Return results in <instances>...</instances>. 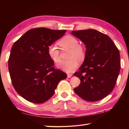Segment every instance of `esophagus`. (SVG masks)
<instances>
[{"label":"esophagus","instance_id":"obj_1","mask_svg":"<svg viewBox=\"0 0 129 129\" xmlns=\"http://www.w3.org/2000/svg\"><path fill=\"white\" fill-rule=\"evenodd\" d=\"M72 76H73V75L72 74H67V76H68V78H71Z\"/></svg>","mask_w":129,"mask_h":129}]
</instances>
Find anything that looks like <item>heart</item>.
I'll return each mask as SVG.
<instances>
[{
	"instance_id": "1",
	"label": "heart",
	"mask_w": 129,
	"mask_h": 129,
	"mask_svg": "<svg viewBox=\"0 0 129 129\" xmlns=\"http://www.w3.org/2000/svg\"><path fill=\"white\" fill-rule=\"evenodd\" d=\"M58 44L62 49H70L69 59L62 60L57 64V67L66 73H72L79 67V60L82 61L85 56L84 49L79 45V42L71 35H67L60 40ZM48 53L50 58L55 62H58L60 60V52L55 45H51L48 48Z\"/></svg>"
}]
</instances>
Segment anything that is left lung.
I'll list each match as a JSON object with an SVG mask.
<instances>
[{
	"label": "left lung",
	"mask_w": 129,
	"mask_h": 129,
	"mask_svg": "<svg viewBox=\"0 0 129 129\" xmlns=\"http://www.w3.org/2000/svg\"><path fill=\"white\" fill-rule=\"evenodd\" d=\"M71 34L86 47L85 56L79 72L80 85L76 95L87 101L103 99L113 91L120 69V53L111 38L94 29L72 31Z\"/></svg>",
	"instance_id": "left-lung-1"
}]
</instances>
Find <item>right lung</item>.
<instances>
[{"label": "right lung", "mask_w": 129, "mask_h": 129, "mask_svg": "<svg viewBox=\"0 0 129 129\" xmlns=\"http://www.w3.org/2000/svg\"><path fill=\"white\" fill-rule=\"evenodd\" d=\"M66 32L45 28L29 30L13 45L8 68L13 85L21 97L35 104L45 102L66 74L53 67L48 48Z\"/></svg>", "instance_id": "right-lung-1"}]
</instances>
